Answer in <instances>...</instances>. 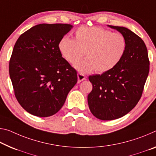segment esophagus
Instances as JSON below:
<instances>
[{"label":"esophagus","instance_id":"obj_1","mask_svg":"<svg viewBox=\"0 0 156 156\" xmlns=\"http://www.w3.org/2000/svg\"><path fill=\"white\" fill-rule=\"evenodd\" d=\"M85 80V76L82 73H78V83H80L81 81Z\"/></svg>","mask_w":156,"mask_h":156}]
</instances>
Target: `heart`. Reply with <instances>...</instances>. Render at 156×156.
<instances>
[{"mask_svg": "<svg viewBox=\"0 0 156 156\" xmlns=\"http://www.w3.org/2000/svg\"><path fill=\"white\" fill-rule=\"evenodd\" d=\"M61 55L70 64H75L82 73L94 71L104 73L111 70L122 60L126 49V41L119 33H112L101 27H80L75 33V40L61 39L58 45Z\"/></svg>", "mask_w": 156, "mask_h": 156, "instance_id": "heart-1", "label": "heart"}]
</instances>
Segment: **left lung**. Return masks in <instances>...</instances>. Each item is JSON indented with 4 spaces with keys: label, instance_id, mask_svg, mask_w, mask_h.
<instances>
[{
    "label": "left lung",
    "instance_id": "1",
    "mask_svg": "<svg viewBox=\"0 0 156 156\" xmlns=\"http://www.w3.org/2000/svg\"><path fill=\"white\" fill-rule=\"evenodd\" d=\"M122 33L126 49L118 65L101 75L89 76L92 90L87 96L91 112L101 120H113L128 114L142 96L149 72L144 41L129 29L109 26Z\"/></svg>",
    "mask_w": 156,
    "mask_h": 156
}]
</instances>
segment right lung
I'll return each instance as SVG.
<instances>
[{
    "mask_svg": "<svg viewBox=\"0 0 156 156\" xmlns=\"http://www.w3.org/2000/svg\"><path fill=\"white\" fill-rule=\"evenodd\" d=\"M66 23H41L17 39L9 64L15 97L31 115H55L78 81L77 71L62 57L58 45L72 28Z\"/></svg>",
    "mask_w": 156,
    "mask_h": 156,
    "instance_id": "obj_1",
    "label": "right lung"
}]
</instances>
